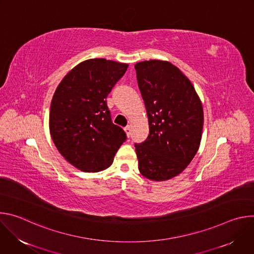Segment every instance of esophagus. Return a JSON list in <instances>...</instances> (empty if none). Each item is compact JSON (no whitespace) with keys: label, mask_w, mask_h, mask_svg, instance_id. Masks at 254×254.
<instances>
[{"label":"esophagus","mask_w":254,"mask_h":254,"mask_svg":"<svg viewBox=\"0 0 254 254\" xmlns=\"http://www.w3.org/2000/svg\"><path fill=\"white\" fill-rule=\"evenodd\" d=\"M125 131H126L127 135L129 136L130 133H131V127H130V126H127V127H125Z\"/></svg>","instance_id":"esophagus-1"}]
</instances>
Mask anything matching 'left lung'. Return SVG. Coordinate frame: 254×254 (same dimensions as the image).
Listing matches in <instances>:
<instances>
[{
    "label": "left lung",
    "instance_id": "obj_1",
    "mask_svg": "<svg viewBox=\"0 0 254 254\" xmlns=\"http://www.w3.org/2000/svg\"><path fill=\"white\" fill-rule=\"evenodd\" d=\"M134 68L150 128L147 139L134 144L138 170L150 180L166 181L182 173L195 157L203 106L191 81L172 63L149 60Z\"/></svg>",
    "mask_w": 254,
    "mask_h": 254
}]
</instances>
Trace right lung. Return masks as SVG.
Masks as SVG:
<instances>
[{
	"instance_id": "obj_1",
	"label": "right lung",
	"mask_w": 254,
	"mask_h": 254,
	"mask_svg": "<svg viewBox=\"0 0 254 254\" xmlns=\"http://www.w3.org/2000/svg\"><path fill=\"white\" fill-rule=\"evenodd\" d=\"M127 66L104 58L85 60L68 72L54 92L51 137L65 160L83 172L110 167L127 139L124 129L112 122L106 97Z\"/></svg>"
}]
</instances>
